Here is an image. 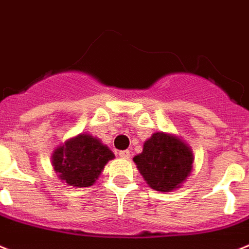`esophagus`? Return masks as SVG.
Segmentation results:
<instances>
[{
    "label": "esophagus",
    "mask_w": 249,
    "mask_h": 249,
    "mask_svg": "<svg viewBox=\"0 0 249 249\" xmlns=\"http://www.w3.org/2000/svg\"><path fill=\"white\" fill-rule=\"evenodd\" d=\"M118 155H120L122 159H129V158H131V154H129L128 150H123V151H120V153H118Z\"/></svg>",
    "instance_id": "1"
}]
</instances>
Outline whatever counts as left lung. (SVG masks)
Returning a JSON list of instances; mask_svg holds the SVG:
<instances>
[{
  "label": "left lung",
  "mask_w": 249,
  "mask_h": 249,
  "mask_svg": "<svg viewBox=\"0 0 249 249\" xmlns=\"http://www.w3.org/2000/svg\"><path fill=\"white\" fill-rule=\"evenodd\" d=\"M133 161L153 190L169 192L178 188L191 173L194 157L182 140L157 132L143 143L142 153Z\"/></svg>",
  "instance_id": "left-lung-1"
}]
</instances>
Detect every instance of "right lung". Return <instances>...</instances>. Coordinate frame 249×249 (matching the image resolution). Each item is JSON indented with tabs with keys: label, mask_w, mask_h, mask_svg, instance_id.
I'll use <instances>...</instances> for the list:
<instances>
[{
	"label": "right lung",
	"mask_w": 249,
	"mask_h": 249,
	"mask_svg": "<svg viewBox=\"0 0 249 249\" xmlns=\"http://www.w3.org/2000/svg\"><path fill=\"white\" fill-rule=\"evenodd\" d=\"M114 154L99 140L81 133L57 147L52 157L55 173L73 187H89L96 179Z\"/></svg>",
	"instance_id": "1"
}]
</instances>
